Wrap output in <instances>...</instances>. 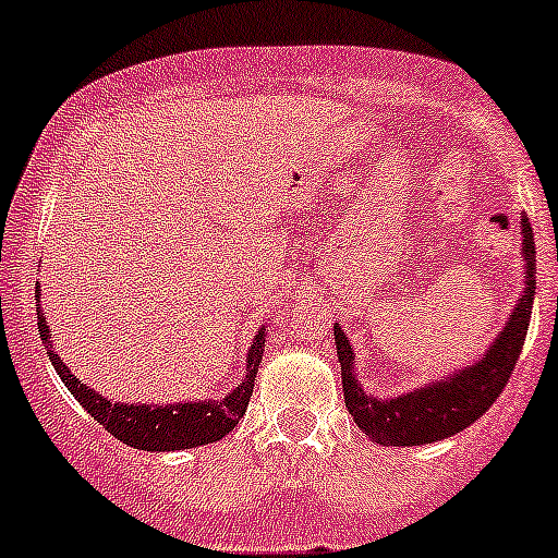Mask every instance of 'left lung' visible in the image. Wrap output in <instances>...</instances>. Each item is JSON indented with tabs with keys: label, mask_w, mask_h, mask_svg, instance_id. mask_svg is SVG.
<instances>
[{
	"label": "left lung",
	"mask_w": 558,
	"mask_h": 558,
	"mask_svg": "<svg viewBox=\"0 0 558 558\" xmlns=\"http://www.w3.org/2000/svg\"><path fill=\"white\" fill-rule=\"evenodd\" d=\"M523 258H526V289L519 305L510 315L502 335L494 340L486 356L472 367H464L453 378L442 384H432L408 391L397 399H373L362 391L353 369V351L348 345L345 331L335 326L337 356L342 367V393L345 408L359 424V429L380 446H426V442L446 440L456 432L466 429L472 421L481 418L513 375L515 362L521 356L523 337H526L529 318L534 302V234L529 218H521Z\"/></svg>",
	"instance_id": "left-lung-1"
}]
</instances>
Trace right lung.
<instances>
[{
  "mask_svg": "<svg viewBox=\"0 0 558 558\" xmlns=\"http://www.w3.org/2000/svg\"><path fill=\"white\" fill-rule=\"evenodd\" d=\"M39 294V291H37ZM37 329L45 342H50L48 326H45L43 313L37 311ZM264 353V331H258L256 342L247 353V375L245 380L229 393L227 399H207V402H178V404H123L107 402L102 393L83 386L75 375L70 373L59 353L48 351L56 373L70 388L72 397L88 410L102 429L110 432L121 442L143 451H180V448H196L216 442L227 437L240 418L245 415L247 402L253 393V380H256L258 362Z\"/></svg>",
  "mask_w": 558,
  "mask_h": 558,
  "instance_id": "right-lung-1",
  "label": "right lung"
}]
</instances>
